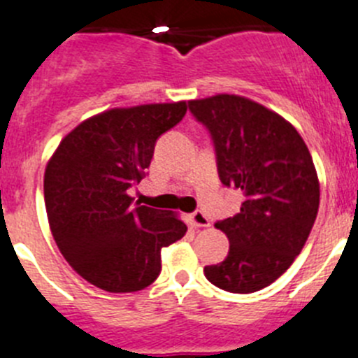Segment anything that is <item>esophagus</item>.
Segmentation results:
<instances>
[{
  "label": "esophagus",
  "instance_id": "esophagus-1",
  "mask_svg": "<svg viewBox=\"0 0 358 358\" xmlns=\"http://www.w3.org/2000/svg\"><path fill=\"white\" fill-rule=\"evenodd\" d=\"M189 222L194 224L195 227H210V218L202 211H195V213L189 215Z\"/></svg>",
  "mask_w": 358,
  "mask_h": 358
}]
</instances>
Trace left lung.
<instances>
[{
    "label": "left lung",
    "mask_w": 358,
    "mask_h": 358,
    "mask_svg": "<svg viewBox=\"0 0 358 358\" xmlns=\"http://www.w3.org/2000/svg\"><path fill=\"white\" fill-rule=\"evenodd\" d=\"M188 106L210 129L222 185L243 192L240 213L215 224L229 240V255L204 274L227 292L265 289L292 265L317 217L308 147L292 123L251 98L222 93Z\"/></svg>",
    "instance_id": "8db88e82"
}]
</instances>
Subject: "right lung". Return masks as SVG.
I'll return each instance as SVG.
<instances>
[{
    "mask_svg": "<svg viewBox=\"0 0 358 358\" xmlns=\"http://www.w3.org/2000/svg\"><path fill=\"white\" fill-rule=\"evenodd\" d=\"M186 102L115 107L62 138L44 170L52 235L73 271L107 292H136L161 273V249L186 235L177 213L132 204L129 188Z\"/></svg>",
    "mask_w": 358,
    "mask_h": 358,
    "instance_id": "1",
    "label": "right lung"
}]
</instances>
